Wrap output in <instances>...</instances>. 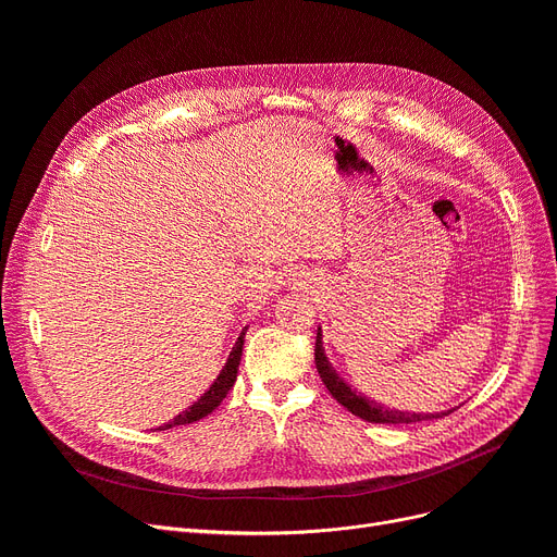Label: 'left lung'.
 I'll return each instance as SVG.
<instances>
[{
	"label": "left lung",
	"instance_id": "obj_1",
	"mask_svg": "<svg viewBox=\"0 0 557 557\" xmlns=\"http://www.w3.org/2000/svg\"><path fill=\"white\" fill-rule=\"evenodd\" d=\"M315 368L323 384L327 386V391L332 393V397L345 406L349 413L359 416L366 422H374V424H413V422H424V420H435V418H445L449 413H454L456 408H449V411H441V413H411V411H399V408H391L386 404H379L374 399H368L366 395L357 393V388L347 386L343 379L338 376V372L332 368L330 359L325 357L323 349V332L318 327V336H315Z\"/></svg>",
	"mask_w": 557,
	"mask_h": 557
}]
</instances>
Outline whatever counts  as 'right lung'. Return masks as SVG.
<instances>
[{
  "label": "right lung",
  "mask_w": 557,
  "mask_h": 557,
  "mask_svg": "<svg viewBox=\"0 0 557 557\" xmlns=\"http://www.w3.org/2000/svg\"><path fill=\"white\" fill-rule=\"evenodd\" d=\"M244 336H246V330L239 334L237 343H234L232 352L221 370V374L214 379V384L205 391L200 395L198 401H194L187 411H183L181 416H175L173 420H169L166 424L158 426V431H164V429H173V426H181V424H191L196 420H202L205 416H210L214 408L225 399V395L230 393V388L234 386V382H237V372H239V361H242V349H244Z\"/></svg>",
  "instance_id": "obj_1"
}]
</instances>
